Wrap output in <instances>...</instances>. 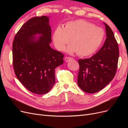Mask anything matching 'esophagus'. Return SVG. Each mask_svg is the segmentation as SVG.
<instances>
[{
	"mask_svg": "<svg viewBox=\"0 0 128 128\" xmlns=\"http://www.w3.org/2000/svg\"><path fill=\"white\" fill-rule=\"evenodd\" d=\"M72 58H70V57H68V56H66L64 58V60L66 62H68L69 61H70V60H72Z\"/></svg>",
	"mask_w": 128,
	"mask_h": 128,
	"instance_id": "1",
	"label": "esophagus"
}]
</instances>
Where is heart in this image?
I'll list each match as a JSON object with an SVG mask.
<instances>
[{"instance_id":"b5f03b06","label":"heart","mask_w":128,"mask_h":128,"mask_svg":"<svg viewBox=\"0 0 128 128\" xmlns=\"http://www.w3.org/2000/svg\"><path fill=\"white\" fill-rule=\"evenodd\" d=\"M104 32L100 27L83 20L69 21L63 28L58 26L53 34V40L56 48L64 50L70 40L71 44L67 51L76 52L83 56L92 55L96 52L104 40Z\"/></svg>"}]
</instances>
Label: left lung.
<instances>
[{
  "label": "left lung",
  "instance_id": "left-lung-1",
  "mask_svg": "<svg viewBox=\"0 0 128 128\" xmlns=\"http://www.w3.org/2000/svg\"><path fill=\"white\" fill-rule=\"evenodd\" d=\"M107 38L103 46L88 59H79L77 84L89 94L97 92L113 79L117 70L119 50L113 31L105 23Z\"/></svg>",
  "mask_w": 128,
  "mask_h": 128
}]
</instances>
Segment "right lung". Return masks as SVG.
Instances as JSON below:
<instances>
[{"instance_id":"1","label":"right lung","mask_w":128,"mask_h":128,"mask_svg":"<svg viewBox=\"0 0 128 128\" xmlns=\"http://www.w3.org/2000/svg\"><path fill=\"white\" fill-rule=\"evenodd\" d=\"M49 18L36 16L26 22L13 42V64L18 79L29 91L47 94L56 82L55 69L64 63V54L52 49ZM37 34L41 36L34 37Z\"/></svg>"}]
</instances>
